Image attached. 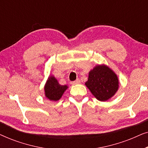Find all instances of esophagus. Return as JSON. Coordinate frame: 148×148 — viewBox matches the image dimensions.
Here are the masks:
<instances>
[{
	"mask_svg": "<svg viewBox=\"0 0 148 148\" xmlns=\"http://www.w3.org/2000/svg\"><path fill=\"white\" fill-rule=\"evenodd\" d=\"M80 83V80L79 79H77L75 81H74V82H71V84L72 85H76V84H79Z\"/></svg>",
	"mask_w": 148,
	"mask_h": 148,
	"instance_id": "obj_1",
	"label": "esophagus"
}]
</instances>
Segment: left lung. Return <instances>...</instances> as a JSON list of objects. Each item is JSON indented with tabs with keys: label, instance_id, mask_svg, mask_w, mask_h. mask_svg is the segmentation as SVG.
I'll list each match as a JSON object with an SVG mask.
<instances>
[{
	"label": "left lung",
	"instance_id": "8db88e82",
	"mask_svg": "<svg viewBox=\"0 0 148 148\" xmlns=\"http://www.w3.org/2000/svg\"><path fill=\"white\" fill-rule=\"evenodd\" d=\"M86 86L100 101H106L114 96L119 88V80L108 66H96L89 73Z\"/></svg>",
	"mask_w": 148,
	"mask_h": 148
}]
</instances>
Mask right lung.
Segmentation results:
<instances>
[{
	"label": "right lung",
	"mask_w": 148,
	"mask_h": 148,
	"mask_svg": "<svg viewBox=\"0 0 148 148\" xmlns=\"http://www.w3.org/2000/svg\"><path fill=\"white\" fill-rule=\"evenodd\" d=\"M68 87L66 86H60L58 84L57 80L54 77H50L48 78L46 83L44 90L46 98L50 100L57 101L61 98Z\"/></svg>",
	"instance_id": "obj_1"
}]
</instances>
